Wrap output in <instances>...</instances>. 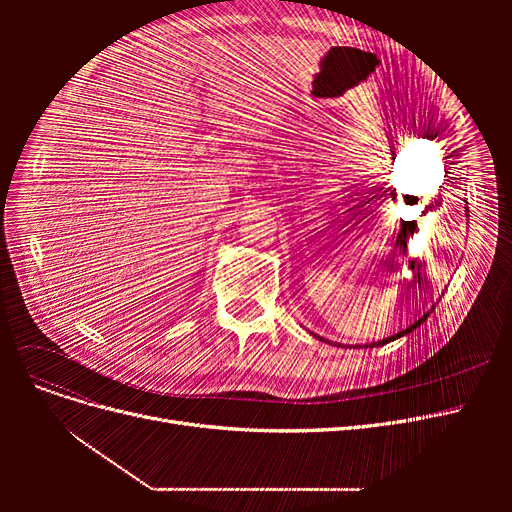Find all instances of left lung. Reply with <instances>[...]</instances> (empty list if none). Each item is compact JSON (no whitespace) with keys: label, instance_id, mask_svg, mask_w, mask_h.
Here are the masks:
<instances>
[{"label":"left lung","instance_id":"8db88e82","mask_svg":"<svg viewBox=\"0 0 512 512\" xmlns=\"http://www.w3.org/2000/svg\"><path fill=\"white\" fill-rule=\"evenodd\" d=\"M418 282H421V275H418ZM427 316H429V312H427V314H425V316H423L421 320H418V322H414L410 329H406V333H410L412 329H416V327H418V324H421L423 320H427ZM316 337H318V335H316ZM397 337H401V333H397ZM318 339H322V337H318ZM322 342H324V339H322ZM389 342H391V337H389ZM380 344H386V339H382V342H378V344H369V348H374V346H380ZM333 346H335V344H333ZM339 346H342V344H337V348H339ZM344 348H348V346H344ZM354 348H361V346H354ZM365 348H367V346H365Z\"/></svg>","mask_w":512,"mask_h":512}]
</instances>
